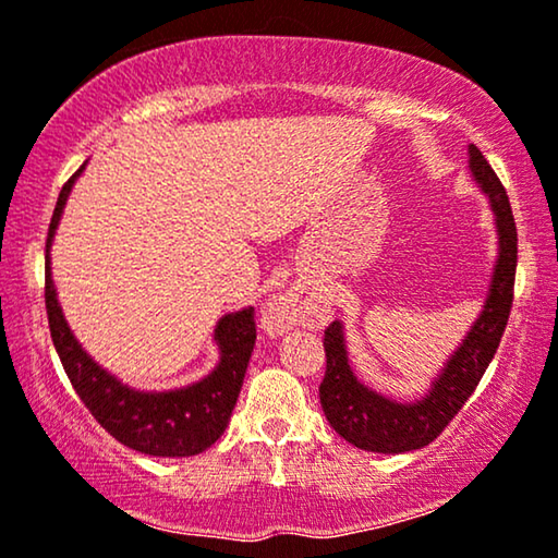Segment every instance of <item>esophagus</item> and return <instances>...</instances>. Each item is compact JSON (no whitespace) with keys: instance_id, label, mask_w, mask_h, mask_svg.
<instances>
[{"instance_id":"34e87169","label":"esophagus","mask_w":558,"mask_h":558,"mask_svg":"<svg viewBox=\"0 0 558 558\" xmlns=\"http://www.w3.org/2000/svg\"><path fill=\"white\" fill-rule=\"evenodd\" d=\"M264 319L271 330H287V327H292L296 323V304L292 296H279V300L269 302Z\"/></svg>"}]
</instances>
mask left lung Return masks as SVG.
Returning a JSON list of instances; mask_svg holds the SVG:
<instances>
[{"label":"left lung","instance_id":"1","mask_svg":"<svg viewBox=\"0 0 558 558\" xmlns=\"http://www.w3.org/2000/svg\"><path fill=\"white\" fill-rule=\"evenodd\" d=\"M470 172L477 187L487 195L498 233V258H495L490 287L483 310L464 340L441 365L429 391L414 401H399L378 393L355 376L348 357L345 327L340 319L325 330L327 371L319 384V403L327 422L342 439L365 452L401 454L422 449L445 432L462 403L475 391L495 350L506 332L510 307H513V281L518 262V233L506 187L487 165L475 144L468 147Z\"/></svg>","mask_w":558,"mask_h":558}]
</instances>
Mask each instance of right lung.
I'll return each mask as SVG.
<instances>
[{"mask_svg": "<svg viewBox=\"0 0 558 558\" xmlns=\"http://www.w3.org/2000/svg\"><path fill=\"white\" fill-rule=\"evenodd\" d=\"M86 165H81V170L60 190L48 243H45V307H48L52 345L58 350L75 393L113 439L151 457L201 454L216 445L220 434L226 432L235 401H239L243 376H246L256 345L254 307L228 312L218 319L216 332H213L220 355L216 368L190 386L172 388V391H140L98 365L68 327L50 269L52 239L63 218L68 195Z\"/></svg>", "mask_w": 558, "mask_h": 558, "instance_id": "add662e5", "label": "right lung"}]
</instances>
